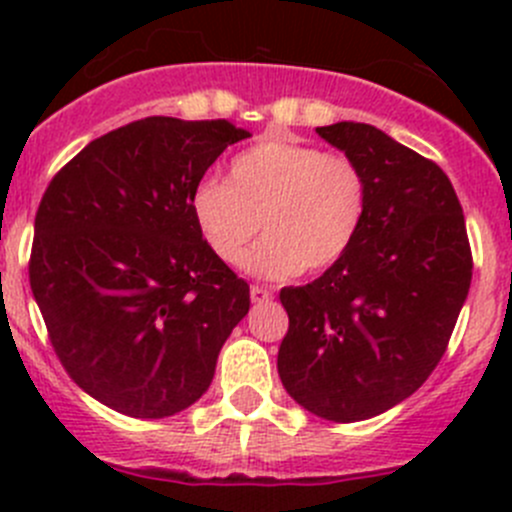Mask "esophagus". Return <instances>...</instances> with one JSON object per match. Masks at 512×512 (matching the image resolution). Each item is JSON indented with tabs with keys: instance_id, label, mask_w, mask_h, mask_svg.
I'll list each match as a JSON object with an SVG mask.
<instances>
[{
	"instance_id": "34e87169",
	"label": "esophagus",
	"mask_w": 512,
	"mask_h": 512,
	"mask_svg": "<svg viewBox=\"0 0 512 512\" xmlns=\"http://www.w3.org/2000/svg\"><path fill=\"white\" fill-rule=\"evenodd\" d=\"M250 299H252V304H267V302H272V292L267 287L255 285V287H250Z\"/></svg>"
}]
</instances>
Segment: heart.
<instances>
[{"instance_id": "obj_1", "label": "heart", "mask_w": 512, "mask_h": 512, "mask_svg": "<svg viewBox=\"0 0 512 512\" xmlns=\"http://www.w3.org/2000/svg\"><path fill=\"white\" fill-rule=\"evenodd\" d=\"M369 185L344 153L285 138H262L227 165V180L205 178L190 193V215L208 250L267 280L319 275L352 250L364 225Z\"/></svg>"}]
</instances>
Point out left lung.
I'll return each instance as SVG.
<instances>
[{"instance_id": "left-lung-1", "label": "left lung", "mask_w": 512, "mask_h": 512, "mask_svg": "<svg viewBox=\"0 0 512 512\" xmlns=\"http://www.w3.org/2000/svg\"><path fill=\"white\" fill-rule=\"evenodd\" d=\"M319 136L369 185L352 250L322 277L280 292L289 329L277 354L287 394L334 423L379 416L431 376L473 275L463 208L448 175L369 123Z\"/></svg>"}]
</instances>
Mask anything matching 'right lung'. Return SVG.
<instances>
[{
  "mask_svg": "<svg viewBox=\"0 0 512 512\" xmlns=\"http://www.w3.org/2000/svg\"><path fill=\"white\" fill-rule=\"evenodd\" d=\"M250 133L151 116L91 141L46 188L29 282L54 352L108 409L165 418L208 391L250 287L190 215V193Z\"/></svg>",
  "mask_w": 512,
  "mask_h": 512,
  "instance_id": "right-lung-1",
  "label": "right lung"
}]
</instances>
